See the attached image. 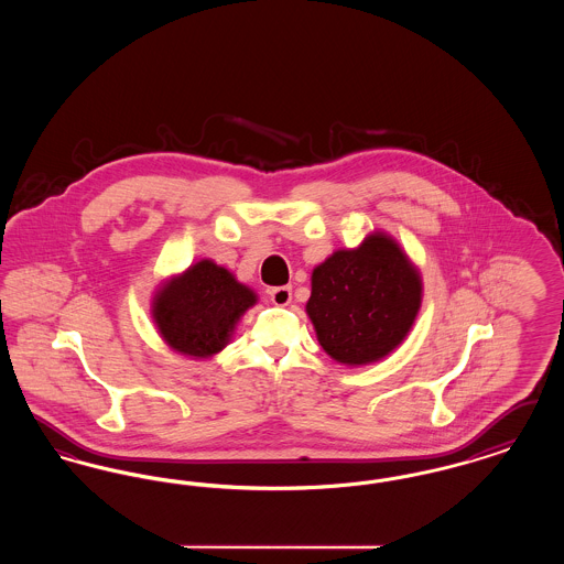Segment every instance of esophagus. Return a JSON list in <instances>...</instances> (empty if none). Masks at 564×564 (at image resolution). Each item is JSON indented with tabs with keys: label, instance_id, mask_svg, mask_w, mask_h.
<instances>
[{
	"label": "esophagus",
	"instance_id": "1",
	"mask_svg": "<svg viewBox=\"0 0 564 564\" xmlns=\"http://www.w3.org/2000/svg\"><path fill=\"white\" fill-rule=\"evenodd\" d=\"M269 294L270 300H272L276 306H285V304H290V300H292V288L279 285V288H272Z\"/></svg>",
	"mask_w": 564,
	"mask_h": 564
}]
</instances>
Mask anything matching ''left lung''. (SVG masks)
<instances>
[{"label": "left lung", "instance_id": "left-lung-1", "mask_svg": "<svg viewBox=\"0 0 564 564\" xmlns=\"http://www.w3.org/2000/svg\"><path fill=\"white\" fill-rule=\"evenodd\" d=\"M419 306V272L395 242L372 235L359 249L336 251L315 269L306 313L327 355L364 366L402 343Z\"/></svg>", "mask_w": 564, "mask_h": 564}]
</instances>
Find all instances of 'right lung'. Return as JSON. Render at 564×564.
<instances>
[{
    "instance_id": "1",
    "label": "right lung",
    "mask_w": 564,
    "mask_h": 564,
    "mask_svg": "<svg viewBox=\"0 0 564 564\" xmlns=\"http://www.w3.org/2000/svg\"><path fill=\"white\" fill-rule=\"evenodd\" d=\"M256 295L230 272L203 260L171 281L154 302L162 338L180 352L209 357L228 345V336Z\"/></svg>"
}]
</instances>
